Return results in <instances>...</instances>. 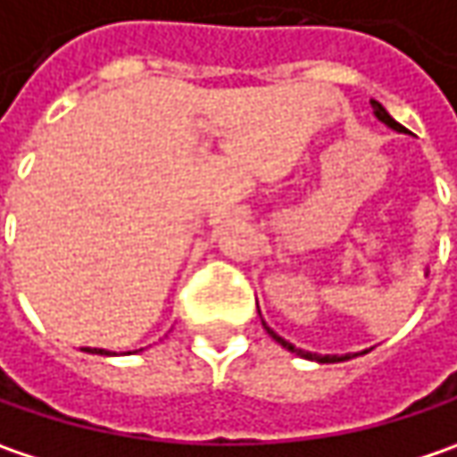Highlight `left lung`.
<instances>
[{
    "label": "left lung",
    "instance_id": "1",
    "mask_svg": "<svg viewBox=\"0 0 457 457\" xmlns=\"http://www.w3.org/2000/svg\"><path fill=\"white\" fill-rule=\"evenodd\" d=\"M370 104H373V112H376V117H378V120H381L384 125H388L391 129H396V132H404V128H402V125H399V122H396V120H394V117H391V114H388V112L384 110L381 104H378V102H370ZM263 328H266L268 335H270V337H273V340H276L278 345H284L287 350L296 353V355H302V358H309V361H317V363H337V361H345V358H350V355L340 358V355H317V353H307V350H302V347H294L291 343H287L284 337H278V335H276L273 329L268 328L266 322H263Z\"/></svg>",
    "mask_w": 457,
    "mask_h": 457
}]
</instances>
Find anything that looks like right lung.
<instances>
[{"label":"right lung","instance_id":"obj_1","mask_svg":"<svg viewBox=\"0 0 457 457\" xmlns=\"http://www.w3.org/2000/svg\"><path fill=\"white\" fill-rule=\"evenodd\" d=\"M87 353H96V355H110L107 350H99V347H91V350H87Z\"/></svg>","mask_w":457,"mask_h":457}]
</instances>
